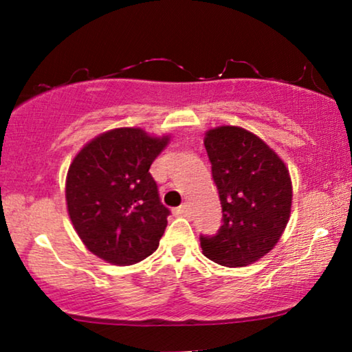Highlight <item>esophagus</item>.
Returning a JSON list of instances; mask_svg holds the SVG:
<instances>
[{
	"instance_id": "34e87169",
	"label": "esophagus",
	"mask_w": 352,
	"mask_h": 352,
	"mask_svg": "<svg viewBox=\"0 0 352 352\" xmlns=\"http://www.w3.org/2000/svg\"><path fill=\"white\" fill-rule=\"evenodd\" d=\"M176 214L187 216V214H189V206H187L186 204H182L181 206H177V208H176Z\"/></svg>"
}]
</instances>
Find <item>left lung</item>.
Here are the masks:
<instances>
[{
    "instance_id": "1",
    "label": "left lung",
    "mask_w": 352,
    "mask_h": 352,
    "mask_svg": "<svg viewBox=\"0 0 352 352\" xmlns=\"http://www.w3.org/2000/svg\"><path fill=\"white\" fill-rule=\"evenodd\" d=\"M205 148L223 226L214 235H200L201 250L221 266H248L271 252L285 229L292 208L290 175L276 152L243 128L211 129Z\"/></svg>"
}]
</instances>
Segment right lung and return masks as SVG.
<instances>
[{
  "label": "right lung",
  "instance_id": "add662e5",
  "mask_svg": "<svg viewBox=\"0 0 352 352\" xmlns=\"http://www.w3.org/2000/svg\"><path fill=\"white\" fill-rule=\"evenodd\" d=\"M168 141L138 128H118L86 144L72 162L67 206L89 252L129 266L158 248L170 210L148 168Z\"/></svg>",
  "mask_w": 352,
  "mask_h": 352
}]
</instances>
